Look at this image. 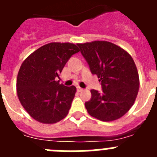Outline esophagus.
Returning <instances> with one entry per match:
<instances>
[{"label": "esophagus", "instance_id": "obj_1", "mask_svg": "<svg viewBox=\"0 0 157 157\" xmlns=\"http://www.w3.org/2000/svg\"><path fill=\"white\" fill-rule=\"evenodd\" d=\"M77 91L78 92H82V91H83V89L79 86H77Z\"/></svg>", "mask_w": 157, "mask_h": 157}]
</instances>
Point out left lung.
<instances>
[{"label":"left lung","mask_w":157,"mask_h":157,"mask_svg":"<svg viewBox=\"0 0 157 157\" xmlns=\"http://www.w3.org/2000/svg\"><path fill=\"white\" fill-rule=\"evenodd\" d=\"M90 71L99 78L102 91L91 90L85 103L89 114L101 121H113L134 105L139 77L134 59L123 48L105 41L77 44Z\"/></svg>","instance_id":"left-lung-1"}]
</instances>
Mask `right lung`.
<instances>
[{"label":"right lung","mask_w":157,"mask_h":157,"mask_svg":"<svg viewBox=\"0 0 157 157\" xmlns=\"http://www.w3.org/2000/svg\"><path fill=\"white\" fill-rule=\"evenodd\" d=\"M78 52L77 45L71 43H49L22 63L16 81L18 98L34 120L55 123L68 114L76 88L59 84L55 78L72 55Z\"/></svg>","instance_id":"right-lung-1"}]
</instances>
